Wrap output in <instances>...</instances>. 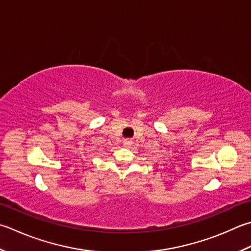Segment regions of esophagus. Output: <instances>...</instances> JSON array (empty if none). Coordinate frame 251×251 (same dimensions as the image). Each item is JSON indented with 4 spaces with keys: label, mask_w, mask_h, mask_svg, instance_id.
Listing matches in <instances>:
<instances>
[{
    "label": "esophagus",
    "mask_w": 251,
    "mask_h": 251,
    "mask_svg": "<svg viewBox=\"0 0 251 251\" xmlns=\"http://www.w3.org/2000/svg\"><path fill=\"white\" fill-rule=\"evenodd\" d=\"M123 144H124L125 147H130L132 145V141L129 139H125L124 141H123Z\"/></svg>",
    "instance_id": "esophagus-1"
}]
</instances>
